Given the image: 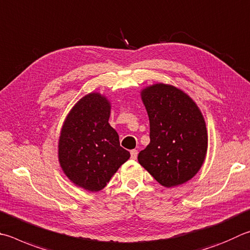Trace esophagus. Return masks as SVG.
I'll use <instances>...</instances> for the list:
<instances>
[{
    "label": "esophagus",
    "mask_w": 250,
    "mask_h": 250,
    "mask_svg": "<svg viewBox=\"0 0 250 250\" xmlns=\"http://www.w3.org/2000/svg\"><path fill=\"white\" fill-rule=\"evenodd\" d=\"M130 153H131V158H132V160H137V157H138L137 149H132V151H131Z\"/></svg>",
    "instance_id": "34e87169"
}]
</instances>
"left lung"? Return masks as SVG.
<instances>
[{
	"label": "left lung",
	"instance_id": "1",
	"mask_svg": "<svg viewBox=\"0 0 250 250\" xmlns=\"http://www.w3.org/2000/svg\"><path fill=\"white\" fill-rule=\"evenodd\" d=\"M149 120V144L138 161L166 188L183 185L201 169L208 131L196 102L174 85L156 83L141 89Z\"/></svg>",
	"mask_w": 250,
	"mask_h": 250
}]
</instances>
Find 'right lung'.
Returning a JSON list of instances; mask_svg holds the SVG:
<instances>
[{
    "label": "right lung",
    "mask_w": 250,
    "mask_h": 250,
    "mask_svg": "<svg viewBox=\"0 0 250 250\" xmlns=\"http://www.w3.org/2000/svg\"><path fill=\"white\" fill-rule=\"evenodd\" d=\"M111 103L92 92L72 107L61 126L58 160L75 186L90 192L106 187L119 167L130 158L119 135L109 125Z\"/></svg>",
    "instance_id": "add662e5"
}]
</instances>
